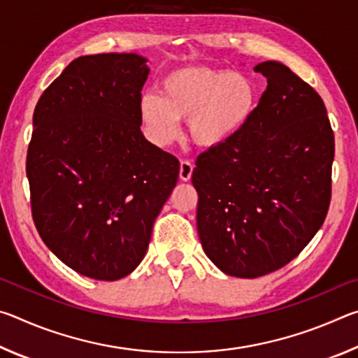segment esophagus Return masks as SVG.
<instances>
[{
	"mask_svg": "<svg viewBox=\"0 0 358 358\" xmlns=\"http://www.w3.org/2000/svg\"><path fill=\"white\" fill-rule=\"evenodd\" d=\"M192 171H194V166L191 161L183 159L180 162V178L183 181H189L192 177Z\"/></svg>",
	"mask_w": 358,
	"mask_h": 358,
	"instance_id": "obj_1",
	"label": "esophagus"
}]
</instances>
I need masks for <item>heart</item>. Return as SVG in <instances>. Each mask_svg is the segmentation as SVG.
Wrapping results in <instances>:
<instances>
[{"label":"heart","mask_w":358,"mask_h":358,"mask_svg":"<svg viewBox=\"0 0 358 358\" xmlns=\"http://www.w3.org/2000/svg\"><path fill=\"white\" fill-rule=\"evenodd\" d=\"M256 78L230 69L183 68L167 74L159 96L143 94L141 121L151 141L169 145L178 136V121L187 120L191 141L216 148L243 132L257 110Z\"/></svg>","instance_id":"1"}]
</instances>
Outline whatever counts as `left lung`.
Segmentation results:
<instances>
[{"label":"left lung","mask_w":358,"mask_h":358,"mask_svg":"<svg viewBox=\"0 0 358 358\" xmlns=\"http://www.w3.org/2000/svg\"><path fill=\"white\" fill-rule=\"evenodd\" d=\"M257 110L243 132L197 157V230L217 268L237 278L280 270L322 226L335 136L324 101L287 66L264 62Z\"/></svg>","instance_id":"8db88e82"}]
</instances>
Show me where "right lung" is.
Here are the masks:
<instances>
[{
    "label": "right lung",
    "instance_id": "right-lung-1",
    "mask_svg": "<svg viewBox=\"0 0 358 358\" xmlns=\"http://www.w3.org/2000/svg\"><path fill=\"white\" fill-rule=\"evenodd\" d=\"M136 53L80 57L38 101L28 145L31 215L63 264L99 281L129 275L178 181L180 162L141 131L150 69Z\"/></svg>",
    "mask_w": 358,
    "mask_h": 358
}]
</instances>
